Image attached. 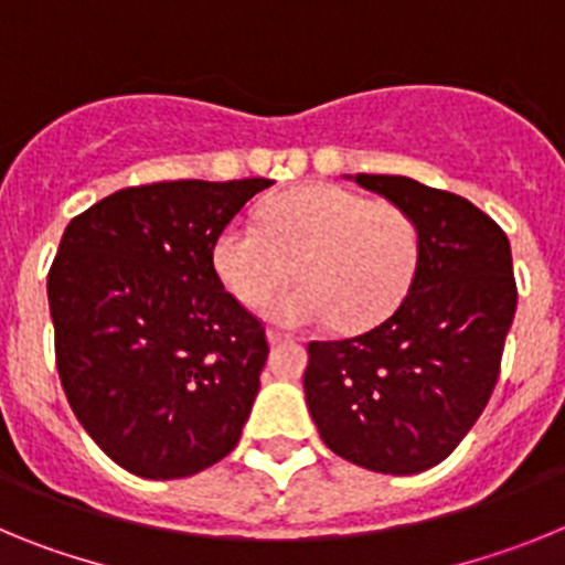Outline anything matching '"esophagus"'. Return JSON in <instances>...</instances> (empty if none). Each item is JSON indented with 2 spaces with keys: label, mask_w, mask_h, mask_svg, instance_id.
Returning <instances> with one entry per match:
<instances>
[{
  "label": "esophagus",
  "mask_w": 565,
  "mask_h": 565,
  "mask_svg": "<svg viewBox=\"0 0 565 565\" xmlns=\"http://www.w3.org/2000/svg\"><path fill=\"white\" fill-rule=\"evenodd\" d=\"M266 337H268V344H279V342H294V337H288V333H279V331H274V328H271V331L266 333Z\"/></svg>",
  "instance_id": "1"
}]
</instances>
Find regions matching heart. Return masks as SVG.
<instances>
[{"instance_id": "obj_1", "label": "heart", "mask_w": 565, "mask_h": 565, "mask_svg": "<svg viewBox=\"0 0 565 565\" xmlns=\"http://www.w3.org/2000/svg\"><path fill=\"white\" fill-rule=\"evenodd\" d=\"M257 226L232 223L212 246L214 271L243 306L266 302L282 282L302 286L268 302L277 326H333L348 333L382 326L413 288L422 232L396 203L342 186H299L257 212Z\"/></svg>"}]
</instances>
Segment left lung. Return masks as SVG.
Returning a JSON list of instances; mask_svg holds the SVG:
<instances>
[{"mask_svg": "<svg viewBox=\"0 0 565 565\" xmlns=\"http://www.w3.org/2000/svg\"><path fill=\"white\" fill-rule=\"evenodd\" d=\"M353 181L411 214L422 232L413 288L382 326L308 344V413L344 461L413 476L456 450L501 371L518 288L512 248L492 217L402 174Z\"/></svg>", "mask_w": 565, "mask_h": 565, "instance_id": "left-lung-1", "label": "left lung"}]
</instances>
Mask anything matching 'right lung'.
<instances>
[{"instance_id": "1", "label": "right lung", "mask_w": 565, "mask_h": 565, "mask_svg": "<svg viewBox=\"0 0 565 565\" xmlns=\"http://www.w3.org/2000/svg\"><path fill=\"white\" fill-rule=\"evenodd\" d=\"M271 183L129 186L64 228L47 274L58 379L89 438L132 476L186 478L237 447L268 342L223 288L212 246Z\"/></svg>"}]
</instances>
